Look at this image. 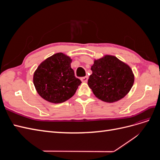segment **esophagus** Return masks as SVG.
<instances>
[{
	"mask_svg": "<svg viewBox=\"0 0 160 160\" xmlns=\"http://www.w3.org/2000/svg\"><path fill=\"white\" fill-rule=\"evenodd\" d=\"M81 80L82 82H87L88 80V77L85 76V77H81Z\"/></svg>",
	"mask_w": 160,
	"mask_h": 160,
	"instance_id": "1",
	"label": "esophagus"
}]
</instances>
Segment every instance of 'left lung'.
<instances>
[{
    "instance_id": "1",
    "label": "left lung",
    "mask_w": 160,
    "mask_h": 160,
    "mask_svg": "<svg viewBox=\"0 0 160 160\" xmlns=\"http://www.w3.org/2000/svg\"><path fill=\"white\" fill-rule=\"evenodd\" d=\"M91 69L88 85L96 98L105 102L113 103L123 98L133 85L132 70L114 56L95 60Z\"/></svg>"
}]
</instances>
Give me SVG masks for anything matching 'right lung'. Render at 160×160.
<instances>
[{
  "label": "right lung",
  "instance_id": "1",
  "mask_svg": "<svg viewBox=\"0 0 160 160\" xmlns=\"http://www.w3.org/2000/svg\"><path fill=\"white\" fill-rule=\"evenodd\" d=\"M71 58L59 52L39 65L33 75L37 93L51 103L65 102L74 95L81 83L71 69Z\"/></svg>",
  "mask_w": 160,
  "mask_h": 160
}]
</instances>
